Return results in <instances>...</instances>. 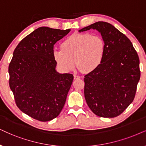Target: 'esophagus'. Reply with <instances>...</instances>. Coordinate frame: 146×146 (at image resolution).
I'll list each match as a JSON object with an SVG mask.
<instances>
[{
  "label": "esophagus",
  "mask_w": 146,
  "mask_h": 146,
  "mask_svg": "<svg viewBox=\"0 0 146 146\" xmlns=\"http://www.w3.org/2000/svg\"><path fill=\"white\" fill-rule=\"evenodd\" d=\"M81 78V76H79L78 74H77V73H75L74 74V79H79Z\"/></svg>",
  "instance_id": "esophagus-1"
}]
</instances>
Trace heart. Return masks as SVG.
Segmentation results:
<instances>
[{
    "instance_id": "1",
    "label": "heart",
    "mask_w": 146,
    "mask_h": 146,
    "mask_svg": "<svg viewBox=\"0 0 146 146\" xmlns=\"http://www.w3.org/2000/svg\"><path fill=\"white\" fill-rule=\"evenodd\" d=\"M62 48L53 50V56L64 71L75 66L85 73L94 71L104 58L105 42L102 37L75 33L62 42Z\"/></svg>"
}]
</instances>
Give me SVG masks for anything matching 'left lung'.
<instances>
[{
    "label": "left lung",
    "mask_w": 146,
    "mask_h": 146,
    "mask_svg": "<svg viewBox=\"0 0 146 146\" xmlns=\"http://www.w3.org/2000/svg\"><path fill=\"white\" fill-rule=\"evenodd\" d=\"M90 29L100 33L105 52L100 65L85 75V98L97 116L116 117L134 100L140 79L139 56L129 39L111 24L98 21L79 32Z\"/></svg>",
    "instance_id": "1"
}]
</instances>
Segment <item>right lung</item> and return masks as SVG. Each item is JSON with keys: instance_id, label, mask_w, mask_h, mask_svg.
I'll return each instance as SVG.
<instances>
[{"instance_id": "1", "label": "right lung", "mask_w": 146, "mask_h": 146, "mask_svg": "<svg viewBox=\"0 0 146 146\" xmlns=\"http://www.w3.org/2000/svg\"><path fill=\"white\" fill-rule=\"evenodd\" d=\"M70 31L40 27L24 38L13 52L9 86L18 108L38 121L58 117L65 103L73 75L56 71L53 48Z\"/></svg>"}]
</instances>
